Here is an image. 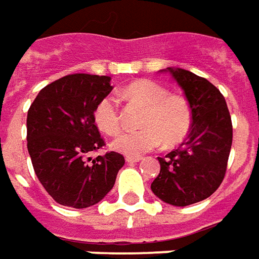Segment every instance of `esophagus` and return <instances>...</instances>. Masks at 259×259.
<instances>
[{
    "label": "esophagus",
    "mask_w": 259,
    "mask_h": 259,
    "mask_svg": "<svg viewBox=\"0 0 259 259\" xmlns=\"http://www.w3.org/2000/svg\"><path fill=\"white\" fill-rule=\"evenodd\" d=\"M140 160H142V157H132V155L126 157V162H129V164H136V162H139Z\"/></svg>",
    "instance_id": "obj_1"
}]
</instances>
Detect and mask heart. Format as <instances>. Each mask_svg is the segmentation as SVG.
Returning <instances> with one entry per match:
<instances>
[{
    "instance_id": "1",
    "label": "heart",
    "mask_w": 259,
    "mask_h": 259,
    "mask_svg": "<svg viewBox=\"0 0 259 259\" xmlns=\"http://www.w3.org/2000/svg\"><path fill=\"white\" fill-rule=\"evenodd\" d=\"M120 95L144 106L140 129L123 132L115 137L112 148L127 155H140L165 142L169 146L185 139L192 127V108L180 94H169L167 88L148 79L132 82ZM94 119L106 135L120 130V109L113 95H105L94 109Z\"/></svg>"
}]
</instances>
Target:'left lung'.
<instances>
[{
    "label": "left lung",
    "mask_w": 259,
    "mask_h": 259,
    "mask_svg": "<svg viewBox=\"0 0 259 259\" xmlns=\"http://www.w3.org/2000/svg\"><path fill=\"white\" fill-rule=\"evenodd\" d=\"M192 108V127L180 147L158 157L160 174L151 191L174 206L205 200L223 182L233 143L226 99L203 77L184 68H168Z\"/></svg>",
    "instance_id": "1"
}]
</instances>
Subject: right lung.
Wrapping results in <instances>:
<instances>
[{
    "instance_id": "right-lung-1",
    "label": "right lung",
    "mask_w": 259,
    "mask_h": 259,
    "mask_svg": "<svg viewBox=\"0 0 259 259\" xmlns=\"http://www.w3.org/2000/svg\"><path fill=\"white\" fill-rule=\"evenodd\" d=\"M112 91L111 77L70 74L37 94L28 111V151L37 180L59 203L84 209L111 191L124 157L106 151L94 119L98 101Z\"/></svg>"
}]
</instances>
